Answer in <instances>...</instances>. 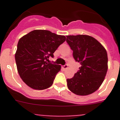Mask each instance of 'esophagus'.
<instances>
[{"instance_id": "esophagus-1", "label": "esophagus", "mask_w": 120, "mask_h": 120, "mask_svg": "<svg viewBox=\"0 0 120 120\" xmlns=\"http://www.w3.org/2000/svg\"><path fill=\"white\" fill-rule=\"evenodd\" d=\"M67 67H68V65L67 64H65V65H64V66H63V68L64 69L67 68Z\"/></svg>"}]
</instances>
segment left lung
Returning <instances> with one entry per match:
<instances>
[{"instance_id": "left-lung-1", "label": "left lung", "mask_w": 120, "mask_h": 120, "mask_svg": "<svg viewBox=\"0 0 120 120\" xmlns=\"http://www.w3.org/2000/svg\"><path fill=\"white\" fill-rule=\"evenodd\" d=\"M66 37V42L73 51L74 59L81 64L74 76L67 79L68 88L77 95L92 94L100 86L107 73V52L101 43L90 36Z\"/></svg>"}]
</instances>
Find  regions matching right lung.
Returning a JSON list of instances; mask_svg holds the SVG:
<instances>
[{"mask_svg":"<svg viewBox=\"0 0 120 120\" xmlns=\"http://www.w3.org/2000/svg\"><path fill=\"white\" fill-rule=\"evenodd\" d=\"M65 41V36L41 30H34L20 39L15 62L20 77L28 86L43 90L52 85L61 66L47 61Z\"/></svg>","mask_w":120,"mask_h":120,"instance_id":"obj_1","label":"right lung"}]
</instances>
